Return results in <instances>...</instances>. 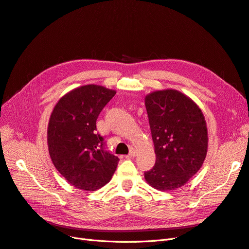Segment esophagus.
Listing matches in <instances>:
<instances>
[{
    "mask_svg": "<svg viewBox=\"0 0 249 249\" xmlns=\"http://www.w3.org/2000/svg\"><path fill=\"white\" fill-rule=\"evenodd\" d=\"M135 151L134 150H131L130 152H129V154H128L127 156H125V157L127 158V159H130V158H133L134 157V156H135Z\"/></svg>",
    "mask_w": 249,
    "mask_h": 249,
    "instance_id": "esophagus-1",
    "label": "esophagus"
}]
</instances>
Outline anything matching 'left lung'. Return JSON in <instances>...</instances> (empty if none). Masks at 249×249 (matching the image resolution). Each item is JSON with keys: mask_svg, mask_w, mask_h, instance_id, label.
I'll list each match as a JSON object with an SVG mask.
<instances>
[{"mask_svg": "<svg viewBox=\"0 0 249 249\" xmlns=\"http://www.w3.org/2000/svg\"><path fill=\"white\" fill-rule=\"evenodd\" d=\"M155 146V166L144 172L146 182L159 191L178 189L195 176L207 153L203 114L191 98L177 90L145 96Z\"/></svg>", "mask_w": 249, "mask_h": 249, "instance_id": "obj_1", "label": "left lung"}]
</instances>
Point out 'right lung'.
Instances as JSON below:
<instances>
[{"label": "right lung", "mask_w": 249, "mask_h": 249, "mask_svg": "<svg viewBox=\"0 0 249 249\" xmlns=\"http://www.w3.org/2000/svg\"><path fill=\"white\" fill-rule=\"evenodd\" d=\"M116 94L103 86L86 85L59 99L48 125V148L54 166L71 185L95 191L107 183L119 158L107 150L96 132V120Z\"/></svg>", "instance_id": "1"}]
</instances>
